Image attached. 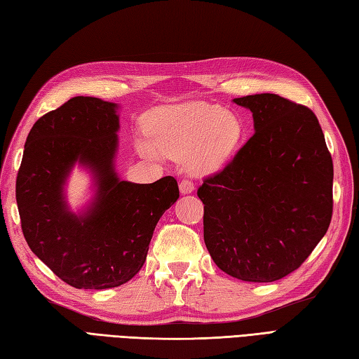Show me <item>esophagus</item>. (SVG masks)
I'll use <instances>...</instances> for the list:
<instances>
[{
  "instance_id": "34e87169",
  "label": "esophagus",
  "mask_w": 359,
  "mask_h": 359,
  "mask_svg": "<svg viewBox=\"0 0 359 359\" xmlns=\"http://www.w3.org/2000/svg\"><path fill=\"white\" fill-rule=\"evenodd\" d=\"M179 189H180L182 194H191L194 191V183L191 182V180H188V179L182 180L179 183Z\"/></svg>"
}]
</instances>
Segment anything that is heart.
<instances>
[{
	"label": "heart",
	"mask_w": 359,
	"mask_h": 359,
	"mask_svg": "<svg viewBox=\"0 0 359 359\" xmlns=\"http://www.w3.org/2000/svg\"><path fill=\"white\" fill-rule=\"evenodd\" d=\"M145 128L151 144H140L148 157L159 154L187 161L196 174L219 171L237 151L245 135L243 122L222 107L191 102L161 108L148 116Z\"/></svg>",
	"instance_id": "1"
}]
</instances>
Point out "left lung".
I'll list each match as a JSON object with an SVG mask.
<instances>
[{
	"label": "left lung",
	"mask_w": 359,
	"mask_h": 359,
	"mask_svg": "<svg viewBox=\"0 0 359 359\" xmlns=\"http://www.w3.org/2000/svg\"><path fill=\"white\" fill-rule=\"evenodd\" d=\"M255 133L197 189L203 238L231 277L271 283L298 269L332 220L333 163L311 108L272 93L234 99Z\"/></svg>",
	"instance_id": "left-lung-1"
}]
</instances>
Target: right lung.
Segmentation results:
<instances>
[{"instance_id":"add662e5","label":"right lung","mask_w":359,"mask_h":359,"mask_svg":"<svg viewBox=\"0 0 359 359\" xmlns=\"http://www.w3.org/2000/svg\"><path fill=\"white\" fill-rule=\"evenodd\" d=\"M118 104L72 97L39 118L29 133L16 177L21 229L32 252L67 285L108 289L130 281L145 263L162 214L179 198L171 176L154 183L121 180ZM78 161L94 174L97 194L74 215L63 196Z\"/></svg>"}]
</instances>
